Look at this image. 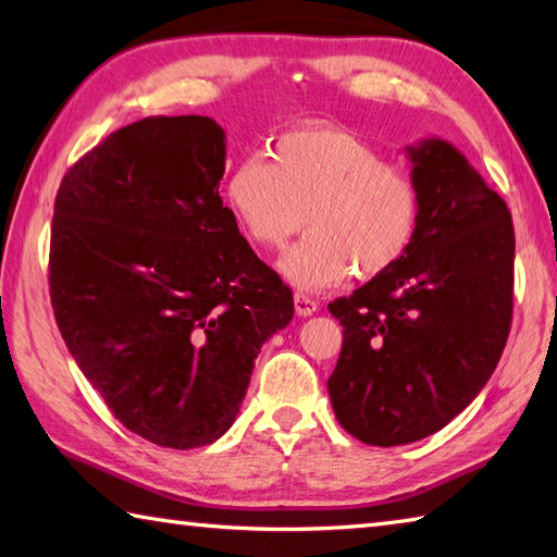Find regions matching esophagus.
<instances>
[{
    "instance_id": "obj_1",
    "label": "esophagus",
    "mask_w": 557,
    "mask_h": 557,
    "mask_svg": "<svg viewBox=\"0 0 557 557\" xmlns=\"http://www.w3.org/2000/svg\"><path fill=\"white\" fill-rule=\"evenodd\" d=\"M294 306H296V313L300 318H308V315H313L315 310H318V300L306 296V294H296L294 296Z\"/></svg>"
}]
</instances>
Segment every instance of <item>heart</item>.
<instances>
[{
  "label": "heart",
  "mask_w": 557,
  "mask_h": 557,
  "mask_svg": "<svg viewBox=\"0 0 557 557\" xmlns=\"http://www.w3.org/2000/svg\"><path fill=\"white\" fill-rule=\"evenodd\" d=\"M227 202L247 237L278 249L310 232L278 261L298 290L333 288L357 271L374 278L411 247L418 190L411 175L386 163L352 132L308 124L278 136L267 153H251L227 178Z\"/></svg>",
  "instance_id": "obj_1"
}]
</instances>
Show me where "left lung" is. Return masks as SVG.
I'll list each match as a JSON object with an SVG mask.
<instances>
[{"instance_id":"left-lung-1","label":"left lung","mask_w":557,"mask_h":557,"mask_svg":"<svg viewBox=\"0 0 557 557\" xmlns=\"http://www.w3.org/2000/svg\"><path fill=\"white\" fill-rule=\"evenodd\" d=\"M418 190L411 247L330 304L343 352L327 379L339 425L367 445H408L462 413L511 330L513 222L450 141L406 149Z\"/></svg>"}]
</instances>
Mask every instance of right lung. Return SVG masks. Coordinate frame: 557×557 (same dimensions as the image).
Here are the masks:
<instances>
[{
	"instance_id": "right-lung-1",
	"label": "right lung",
	"mask_w": 557,
	"mask_h": 557,
	"mask_svg": "<svg viewBox=\"0 0 557 557\" xmlns=\"http://www.w3.org/2000/svg\"><path fill=\"white\" fill-rule=\"evenodd\" d=\"M222 126L149 116L85 153L55 195L51 304L116 421L190 450L230 431L253 359L294 294L239 234L220 181Z\"/></svg>"
}]
</instances>
